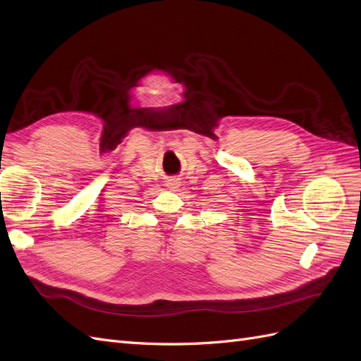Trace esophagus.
Masks as SVG:
<instances>
[{"instance_id": "1", "label": "esophagus", "mask_w": 361, "mask_h": 361, "mask_svg": "<svg viewBox=\"0 0 361 361\" xmlns=\"http://www.w3.org/2000/svg\"><path fill=\"white\" fill-rule=\"evenodd\" d=\"M181 185V181H180V178H177V177H171L168 181H166V188L169 189V190H173L176 192L178 188Z\"/></svg>"}]
</instances>
